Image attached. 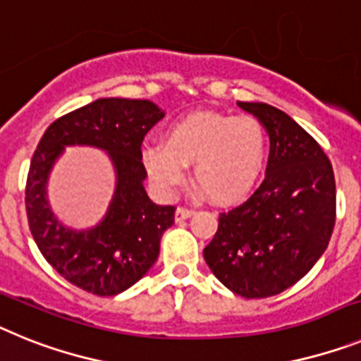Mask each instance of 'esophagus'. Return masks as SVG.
<instances>
[{"label": "esophagus", "instance_id": "esophagus-1", "mask_svg": "<svg viewBox=\"0 0 361 361\" xmlns=\"http://www.w3.org/2000/svg\"><path fill=\"white\" fill-rule=\"evenodd\" d=\"M194 214L192 209H187V207H178L176 209V221H181V219H187Z\"/></svg>", "mask_w": 361, "mask_h": 361}]
</instances>
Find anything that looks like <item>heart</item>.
Listing matches in <instances>:
<instances>
[{
  "label": "heart",
  "mask_w": 361,
  "mask_h": 361,
  "mask_svg": "<svg viewBox=\"0 0 361 361\" xmlns=\"http://www.w3.org/2000/svg\"><path fill=\"white\" fill-rule=\"evenodd\" d=\"M267 154V130L256 116L205 111L172 123L165 145H147L142 161L163 194H171L192 165L194 181L212 202L233 203L255 187Z\"/></svg>",
  "instance_id": "b5f03b06"
}]
</instances>
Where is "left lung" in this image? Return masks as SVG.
I'll return each instance as SVG.
<instances>
[{
  "label": "left lung",
  "instance_id": "left-lung-1",
  "mask_svg": "<svg viewBox=\"0 0 361 361\" xmlns=\"http://www.w3.org/2000/svg\"><path fill=\"white\" fill-rule=\"evenodd\" d=\"M238 106L267 130V171L249 200L219 214L203 258L234 294L269 298L302 280L327 249L336 183L324 149L290 116L267 103Z\"/></svg>",
  "mask_w": 361,
  "mask_h": 361
}]
</instances>
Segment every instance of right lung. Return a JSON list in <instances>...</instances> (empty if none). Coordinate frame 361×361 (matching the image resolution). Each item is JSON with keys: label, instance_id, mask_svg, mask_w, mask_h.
Here are the masks:
<instances>
[{"label": "right lung", "instance_id": "1", "mask_svg": "<svg viewBox=\"0 0 361 361\" xmlns=\"http://www.w3.org/2000/svg\"><path fill=\"white\" fill-rule=\"evenodd\" d=\"M163 116L149 99H96L58 118L34 152L25 189L30 233L56 272L87 293L114 296L142 280L158 259L163 233L174 224L176 207L156 205L143 187V137ZM68 145L105 149L116 171L109 211L87 231L59 224L46 200L51 165Z\"/></svg>", "mask_w": 361, "mask_h": 361}]
</instances>
